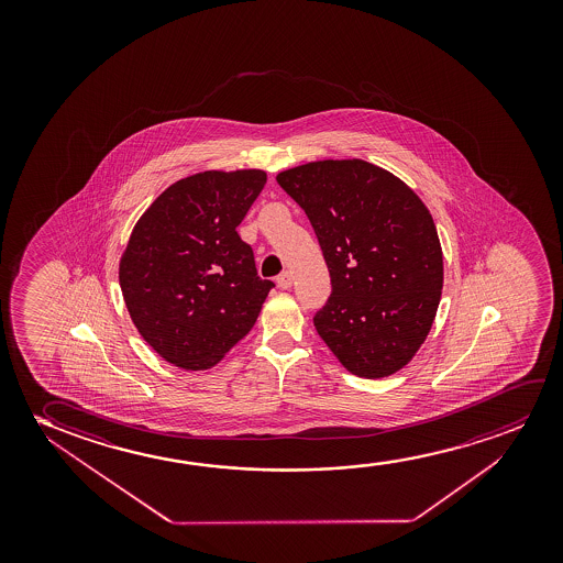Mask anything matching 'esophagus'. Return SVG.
<instances>
[{
    "mask_svg": "<svg viewBox=\"0 0 563 563\" xmlns=\"http://www.w3.org/2000/svg\"><path fill=\"white\" fill-rule=\"evenodd\" d=\"M277 285L280 286V288H285V290H288V288L292 286V275H290L288 271L280 273L277 277Z\"/></svg>",
    "mask_w": 563,
    "mask_h": 563,
    "instance_id": "34e87169",
    "label": "esophagus"
}]
</instances>
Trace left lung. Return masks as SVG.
<instances>
[{
    "label": "left lung",
    "instance_id": "left-lung-1",
    "mask_svg": "<svg viewBox=\"0 0 563 563\" xmlns=\"http://www.w3.org/2000/svg\"><path fill=\"white\" fill-rule=\"evenodd\" d=\"M277 183L306 211L331 273V296L313 316L319 336L354 375L401 369L431 331L442 290L429 209L362 159L308 163Z\"/></svg>",
    "mask_w": 563,
    "mask_h": 563
}]
</instances>
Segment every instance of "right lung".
<instances>
[{"label": "right lung", "instance_id": "1", "mask_svg": "<svg viewBox=\"0 0 563 563\" xmlns=\"http://www.w3.org/2000/svg\"><path fill=\"white\" fill-rule=\"evenodd\" d=\"M263 170H206L169 186L140 217L119 280L142 339L183 369H208L252 331L273 280L236 227Z\"/></svg>", "mask_w": 563, "mask_h": 563}]
</instances>
